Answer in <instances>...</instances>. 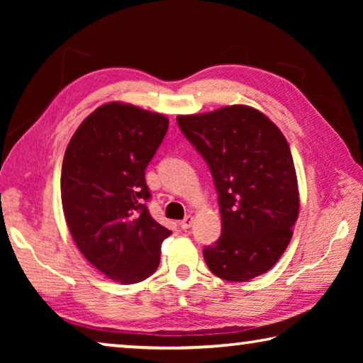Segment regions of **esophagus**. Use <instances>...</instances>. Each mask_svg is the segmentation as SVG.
<instances>
[{
    "mask_svg": "<svg viewBox=\"0 0 363 363\" xmlns=\"http://www.w3.org/2000/svg\"><path fill=\"white\" fill-rule=\"evenodd\" d=\"M192 224H194V218L190 216V214H187V216L181 220L182 229H190V227H192Z\"/></svg>",
    "mask_w": 363,
    "mask_h": 363,
    "instance_id": "obj_1",
    "label": "esophagus"
}]
</instances>
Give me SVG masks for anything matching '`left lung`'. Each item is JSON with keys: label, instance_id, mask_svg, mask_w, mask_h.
<instances>
[{"label": "left lung", "instance_id": "8db88e82", "mask_svg": "<svg viewBox=\"0 0 363 363\" xmlns=\"http://www.w3.org/2000/svg\"><path fill=\"white\" fill-rule=\"evenodd\" d=\"M211 171L223 233L203 257L214 275L248 281L284 255L299 213L290 145L259 110L229 106L176 118Z\"/></svg>", "mask_w": 363, "mask_h": 363}]
</instances>
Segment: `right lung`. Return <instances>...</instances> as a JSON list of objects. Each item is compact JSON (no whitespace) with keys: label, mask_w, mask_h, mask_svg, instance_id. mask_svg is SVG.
Here are the masks:
<instances>
[{"label":"right lung","mask_w":363,"mask_h":363,"mask_svg":"<svg viewBox=\"0 0 363 363\" xmlns=\"http://www.w3.org/2000/svg\"><path fill=\"white\" fill-rule=\"evenodd\" d=\"M164 115L131 104L96 108L67 145L60 194L78 250L110 280L138 284L155 272L171 230L150 216L145 168L168 131Z\"/></svg>","instance_id":"add662e5"}]
</instances>
